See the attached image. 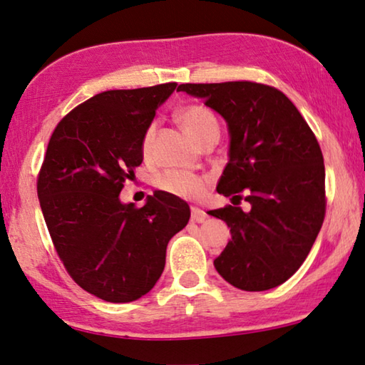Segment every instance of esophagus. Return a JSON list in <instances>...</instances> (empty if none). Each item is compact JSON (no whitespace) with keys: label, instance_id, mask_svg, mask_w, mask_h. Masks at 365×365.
Instances as JSON below:
<instances>
[{"label":"esophagus","instance_id":"esophagus-1","mask_svg":"<svg viewBox=\"0 0 365 365\" xmlns=\"http://www.w3.org/2000/svg\"><path fill=\"white\" fill-rule=\"evenodd\" d=\"M207 219V214L202 211L200 207H191V220L197 222V224H201V222H205Z\"/></svg>","mask_w":365,"mask_h":365}]
</instances>
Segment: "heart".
Segmentation results:
<instances>
[{
	"mask_svg": "<svg viewBox=\"0 0 365 365\" xmlns=\"http://www.w3.org/2000/svg\"><path fill=\"white\" fill-rule=\"evenodd\" d=\"M177 120L180 123L182 128L188 133V137L196 141L197 145L202 143L206 138L219 137V122L215 115L207 108L201 106V104H188L178 109ZM153 137H154V125H150L143 133L141 138V151L145 156H150L151 146H153ZM158 188L165 191V193L174 195L177 197H183V200H195L200 197L207 187V178L197 174H191V172H182V170H168L158 178Z\"/></svg>",
	"mask_w": 365,
	"mask_h": 365,
	"instance_id": "b5f03b06",
	"label": "heart"
}]
</instances>
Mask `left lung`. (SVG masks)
<instances>
[{
    "mask_svg": "<svg viewBox=\"0 0 365 365\" xmlns=\"http://www.w3.org/2000/svg\"><path fill=\"white\" fill-rule=\"evenodd\" d=\"M177 91L202 98L224 117L228 163L217 193L233 202L209 214L230 227L232 240L215 259L219 274L245 292L282 285L304 262L325 217V165L316 135L294 104L256 82L183 83Z\"/></svg>",
    "mask_w": 365,
    "mask_h": 365,
    "instance_id": "8db88e82",
    "label": "left lung"
}]
</instances>
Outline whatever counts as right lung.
<instances>
[{
    "instance_id": "obj_1",
    "label": "right lung",
    "mask_w": 365,
    "mask_h": 365,
    "mask_svg": "<svg viewBox=\"0 0 365 365\" xmlns=\"http://www.w3.org/2000/svg\"><path fill=\"white\" fill-rule=\"evenodd\" d=\"M175 86L103 91L63 117L49 138L36 180L48 232L73 282L108 302L150 292L169 240L190 220L187 202L165 191L143 207L119 200L143 160V133Z\"/></svg>"
}]
</instances>
